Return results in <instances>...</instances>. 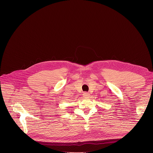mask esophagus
<instances>
[{
	"mask_svg": "<svg viewBox=\"0 0 153 153\" xmlns=\"http://www.w3.org/2000/svg\"><path fill=\"white\" fill-rule=\"evenodd\" d=\"M83 95L85 98H89L90 97V94L89 93H87V92H84Z\"/></svg>",
	"mask_w": 153,
	"mask_h": 153,
	"instance_id": "34e87169",
	"label": "esophagus"
}]
</instances>
